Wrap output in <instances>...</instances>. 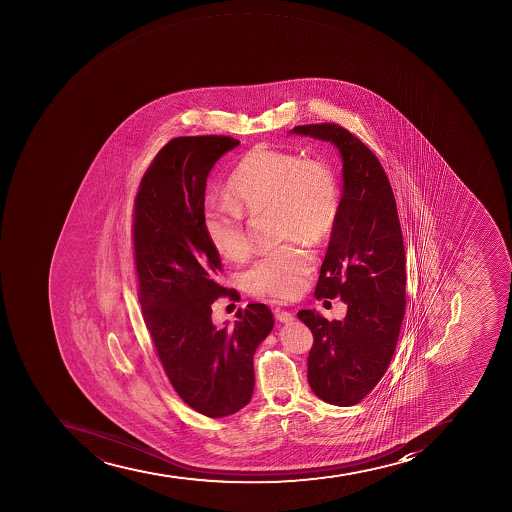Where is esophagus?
<instances>
[{
  "label": "esophagus",
  "instance_id": "esophagus-1",
  "mask_svg": "<svg viewBox=\"0 0 512 512\" xmlns=\"http://www.w3.org/2000/svg\"><path fill=\"white\" fill-rule=\"evenodd\" d=\"M276 321L283 322V324H288V322L294 321V316L288 311H276L275 313Z\"/></svg>",
  "mask_w": 512,
  "mask_h": 512
}]
</instances>
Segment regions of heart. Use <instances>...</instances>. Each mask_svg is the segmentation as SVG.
Here are the masks:
<instances>
[{
  "instance_id": "1",
  "label": "heart",
  "mask_w": 512,
  "mask_h": 512,
  "mask_svg": "<svg viewBox=\"0 0 512 512\" xmlns=\"http://www.w3.org/2000/svg\"><path fill=\"white\" fill-rule=\"evenodd\" d=\"M229 191L232 201L209 203L203 216L209 244L229 260L249 255L244 213L273 209L281 237L309 245L331 236L339 219V183L332 168L321 160H304L267 145H257L240 160ZM311 267L313 255L293 242L257 260L244 273V285L257 296L296 298Z\"/></svg>"
}]
</instances>
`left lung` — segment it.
Listing matches in <instances>:
<instances>
[{
    "label": "left lung",
    "mask_w": 512,
    "mask_h": 512,
    "mask_svg": "<svg viewBox=\"0 0 512 512\" xmlns=\"http://www.w3.org/2000/svg\"><path fill=\"white\" fill-rule=\"evenodd\" d=\"M290 134L331 142L342 159L339 219L317 281V299L347 304L342 321L314 309L298 317L314 335L309 386L335 406L362 401L393 358L406 308V254L398 209L375 154L339 124L296 126Z\"/></svg>",
    "instance_id": "8db88e82"
}]
</instances>
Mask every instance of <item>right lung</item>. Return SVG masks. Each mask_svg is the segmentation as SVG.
<instances>
[{
    "label": "right lung",
    "mask_w": 512,
    "mask_h": 512,
    "mask_svg": "<svg viewBox=\"0 0 512 512\" xmlns=\"http://www.w3.org/2000/svg\"><path fill=\"white\" fill-rule=\"evenodd\" d=\"M240 142L227 136L177 137L147 168L134 204L139 301L163 370L183 401L208 417H226L254 393V355L273 329L265 304L239 309L216 326L221 258L204 232L206 180Z\"/></svg>",
    "instance_id": "1"
}]
</instances>
